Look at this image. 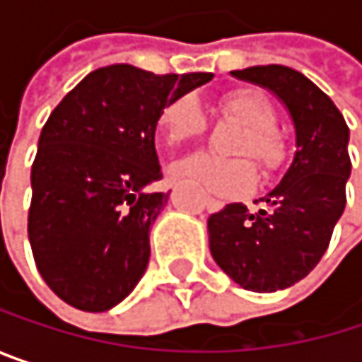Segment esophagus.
Listing matches in <instances>:
<instances>
[{"label":"esophagus","instance_id":"obj_1","mask_svg":"<svg viewBox=\"0 0 362 362\" xmlns=\"http://www.w3.org/2000/svg\"><path fill=\"white\" fill-rule=\"evenodd\" d=\"M205 205H207V209H220L224 203L222 201H216V199H205Z\"/></svg>","mask_w":362,"mask_h":362}]
</instances>
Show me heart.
Returning a JSON list of instances; mask_svg holds the SVG:
<instances>
[{"mask_svg":"<svg viewBox=\"0 0 362 362\" xmlns=\"http://www.w3.org/2000/svg\"><path fill=\"white\" fill-rule=\"evenodd\" d=\"M220 112L243 125L235 153L252 157L264 176L279 174L289 159V138L276 125L274 105L257 90H235L218 100ZM159 125L168 144H184L205 136L207 119L199 100L190 94L172 98L159 115ZM172 176L222 197H239L250 192L257 172L250 159H220L209 153H194L172 163Z\"/></svg>","mask_w":362,"mask_h":362,"instance_id":"obj_1","label":"heart"}]
</instances>
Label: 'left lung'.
Wrapping results in <instances>:
<instances>
[{
  "mask_svg": "<svg viewBox=\"0 0 362 362\" xmlns=\"http://www.w3.org/2000/svg\"><path fill=\"white\" fill-rule=\"evenodd\" d=\"M233 75L272 90L298 134L293 163L259 199L266 203L259 211L230 203L207 220L218 266L243 289L268 293L302 281L327 252L346 207L350 129L325 92L289 66H250Z\"/></svg>",
  "mask_w": 362,
  "mask_h": 362,
  "instance_id": "obj_1",
  "label": "left lung"
}]
</instances>
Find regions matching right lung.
Segmentation results:
<instances>
[{
    "mask_svg": "<svg viewBox=\"0 0 362 362\" xmlns=\"http://www.w3.org/2000/svg\"><path fill=\"white\" fill-rule=\"evenodd\" d=\"M211 77L110 64L79 81L47 117L31 168L27 228L39 274L66 304L109 310L142 279L151 224L170 197L146 190L163 178L159 115Z\"/></svg>",
    "mask_w": 362,
    "mask_h": 362,
    "instance_id": "1",
    "label": "right lung"
}]
</instances>
